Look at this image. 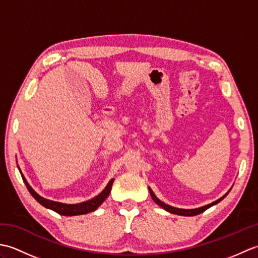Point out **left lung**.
I'll list each match as a JSON object with an SVG mask.
<instances>
[{
    "label": "left lung",
    "instance_id": "left-lung-1",
    "mask_svg": "<svg viewBox=\"0 0 258 258\" xmlns=\"http://www.w3.org/2000/svg\"><path fill=\"white\" fill-rule=\"evenodd\" d=\"M149 189H150V193H151L152 199L154 200V202L156 203L157 205H160L162 208H164V210L169 212V213L176 214V215H182V216H194V215H199V214H201V213H203L204 211H206L207 208L212 207L213 205H216L217 203H220L223 199H225L226 195L228 194V191H227V193H226L225 195H224V196H222L221 199H218L217 201L213 202V203H211V204H208V205L202 206V207H199V208H193V210H185V208H177V207H173V206H169V205L165 204V203H163L162 201H160V200L157 199V197L155 196V194L153 193V190H152L150 187H149Z\"/></svg>",
    "mask_w": 258,
    "mask_h": 258
}]
</instances>
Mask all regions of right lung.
<instances>
[{
    "mask_svg": "<svg viewBox=\"0 0 258 258\" xmlns=\"http://www.w3.org/2000/svg\"><path fill=\"white\" fill-rule=\"evenodd\" d=\"M19 169H20V167H19ZM20 173H21V171H20ZM21 175H22L23 182L25 183L26 187H27V189H29L31 195L34 197V199L38 203H40L42 206H44L46 208H50V210L58 213L59 215H64V216L83 215V214L94 212L96 208L100 206L102 203L108 197L109 191H111L112 185H113V182H114V178H112L111 180H109L108 184L106 185V187L104 188L103 191H101V193L98 194L97 196H95L94 199L89 200V201L83 202V203H79V204H64V203H59V202H54V201H51V200H46V199H44V197H42V196L38 195L36 191L31 187L30 184L27 183V180L23 176V174L21 173Z\"/></svg>",
    "mask_w": 258,
    "mask_h": 258,
    "instance_id": "1",
    "label": "right lung"
}]
</instances>
